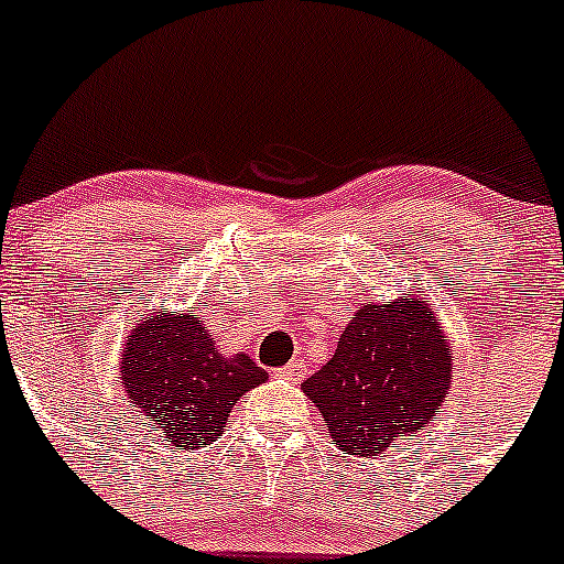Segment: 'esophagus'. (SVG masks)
<instances>
[{
    "label": "esophagus",
    "instance_id": "esophagus-1",
    "mask_svg": "<svg viewBox=\"0 0 564 564\" xmlns=\"http://www.w3.org/2000/svg\"><path fill=\"white\" fill-rule=\"evenodd\" d=\"M304 373H306L304 360H293V362H288L284 368H280V377L290 379V381H299L301 377H304Z\"/></svg>",
    "mask_w": 564,
    "mask_h": 564
}]
</instances>
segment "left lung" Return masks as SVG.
Returning <instances> with one entry per match:
<instances>
[{"label": "left lung", "mask_w": 564, "mask_h": 564, "mask_svg": "<svg viewBox=\"0 0 564 564\" xmlns=\"http://www.w3.org/2000/svg\"><path fill=\"white\" fill-rule=\"evenodd\" d=\"M452 355L425 301L357 306L336 355L304 381L330 438L347 454L373 457L401 433L427 427L449 395Z\"/></svg>", "instance_id": "8db88e82"}]
</instances>
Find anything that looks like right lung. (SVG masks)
Wrapping results in <instances>:
<instances>
[{
  "label": "right lung",
  "instance_id": "obj_1",
  "mask_svg": "<svg viewBox=\"0 0 564 564\" xmlns=\"http://www.w3.org/2000/svg\"><path fill=\"white\" fill-rule=\"evenodd\" d=\"M120 379L144 430L159 427L172 446H209L247 390L265 371L247 355H223L198 314L137 319L120 357Z\"/></svg>",
  "mask_w": 564,
  "mask_h": 564
}]
</instances>
